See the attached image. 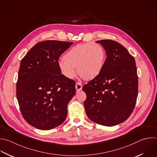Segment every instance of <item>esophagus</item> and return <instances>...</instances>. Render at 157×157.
<instances>
[{
	"label": "esophagus",
	"mask_w": 157,
	"mask_h": 157,
	"mask_svg": "<svg viewBox=\"0 0 157 157\" xmlns=\"http://www.w3.org/2000/svg\"><path fill=\"white\" fill-rule=\"evenodd\" d=\"M75 87H76V89L77 91H79L82 89V86L81 85V84H80L79 82H76V85H75Z\"/></svg>",
	"instance_id": "esophagus-1"
}]
</instances>
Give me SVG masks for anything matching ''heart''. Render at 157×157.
<instances>
[{"mask_svg": "<svg viewBox=\"0 0 157 157\" xmlns=\"http://www.w3.org/2000/svg\"><path fill=\"white\" fill-rule=\"evenodd\" d=\"M106 60V52L99 44L87 42L73 47L58 62L61 73L68 79L73 78L76 73L82 78L91 80L101 72Z\"/></svg>", "mask_w": 157, "mask_h": 157, "instance_id": "1", "label": "heart"}]
</instances>
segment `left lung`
Wrapping results in <instances>:
<instances>
[{
    "label": "left lung",
    "mask_w": 157,
    "mask_h": 157,
    "mask_svg": "<svg viewBox=\"0 0 157 157\" xmlns=\"http://www.w3.org/2000/svg\"><path fill=\"white\" fill-rule=\"evenodd\" d=\"M105 50L107 59L101 73L82 87L87 97L85 111L92 121L113 126L131 115L138 94V77L134 57L112 40L96 41Z\"/></svg>",
    "instance_id": "1"
}]
</instances>
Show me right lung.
Returning a JSON list of instances; mask_svg holds the SVG:
<instances>
[{"instance_id": "add662e5", "label": "right lung", "mask_w": 157, "mask_h": 157, "mask_svg": "<svg viewBox=\"0 0 157 157\" xmlns=\"http://www.w3.org/2000/svg\"><path fill=\"white\" fill-rule=\"evenodd\" d=\"M72 44L42 41L33 47L21 61L17 97L24 119L37 129H53L67 117L68 104L76 94V82L61 73L57 63Z\"/></svg>"}]
</instances>
